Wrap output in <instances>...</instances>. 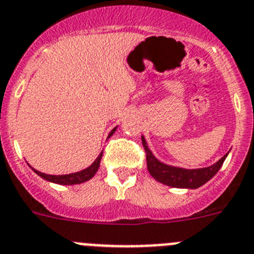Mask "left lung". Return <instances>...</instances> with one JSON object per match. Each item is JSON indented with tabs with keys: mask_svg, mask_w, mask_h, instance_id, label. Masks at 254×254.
Listing matches in <instances>:
<instances>
[{
	"mask_svg": "<svg viewBox=\"0 0 254 254\" xmlns=\"http://www.w3.org/2000/svg\"><path fill=\"white\" fill-rule=\"evenodd\" d=\"M142 145L146 151V160H147L148 173L155 180L164 185L179 189H197L205 183H208L215 174L219 171L223 162L227 159L228 153H225L222 159L218 160L215 164L203 169H184V167L173 166L160 161L148 148L146 138L142 136Z\"/></svg>",
	"mask_w": 254,
	"mask_h": 254,
	"instance_id": "8db88e82",
	"label": "left lung"
}]
</instances>
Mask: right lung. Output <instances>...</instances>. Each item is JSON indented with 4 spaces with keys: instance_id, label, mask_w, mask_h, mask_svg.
Here are the masks:
<instances>
[{
    "instance_id": "add662e5",
    "label": "right lung",
    "mask_w": 254,
    "mask_h": 254,
    "mask_svg": "<svg viewBox=\"0 0 254 254\" xmlns=\"http://www.w3.org/2000/svg\"><path fill=\"white\" fill-rule=\"evenodd\" d=\"M116 129H117V127H115V128L109 132L108 137H111L112 134L115 133ZM102 156H103V151L99 153L98 157L94 160V162H93L89 167L81 170V171H78V173L66 174V175H49V174H44V173H40V171H37V170H35L34 167H31L30 165L29 166L31 167L32 171H34L36 175H39L40 178H43L44 180L49 181V183L59 184V185H76V184H81L90 180V179L95 175V173H97L99 169V165H101Z\"/></svg>"
}]
</instances>
